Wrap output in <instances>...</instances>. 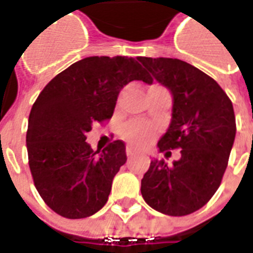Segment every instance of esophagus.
Instances as JSON below:
<instances>
[{"mask_svg":"<svg viewBox=\"0 0 253 253\" xmlns=\"http://www.w3.org/2000/svg\"><path fill=\"white\" fill-rule=\"evenodd\" d=\"M126 154H127V157H128V159H132V157H135L138 153L135 152V150H134V149L128 146V148L126 149Z\"/></svg>","mask_w":253,"mask_h":253,"instance_id":"34e87169","label":"esophagus"}]
</instances>
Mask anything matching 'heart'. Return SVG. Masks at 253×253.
<instances>
[{"label":"heart","mask_w":253,"mask_h":253,"mask_svg":"<svg viewBox=\"0 0 253 253\" xmlns=\"http://www.w3.org/2000/svg\"><path fill=\"white\" fill-rule=\"evenodd\" d=\"M122 135L126 139L127 142L131 143L134 146H142L148 142L149 139L153 135V128L148 125H141V123H130L127 125Z\"/></svg>","instance_id":"heart-1"}]
</instances>
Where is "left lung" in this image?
Instances as JSON below:
<instances>
[{
  "label": "left lung",
  "instance_id": "8db88e82",
  "mask_svg": "<svg viewBox=\"0 0 253 253\" xmlns=\"http://www.w3.org/2000/svg\"><path fill=\"white\" fill-rule=\"evenodd\" d=\"M138 61L172 94L170 123L157 148L181 149L172 165L152 160L141 194L159 212L187 215L205 206L221 184L236 137L233 105L211 77L190 63L173 58Z\"/></svg>",
  "mask_w": 253,
  "mask_h": 253
}]
</instances>
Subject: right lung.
<instances>
[{
  "mask_svg": "<svg viewBox=\"0 0 253 253\" xmlns=\"http://www.w3.org/2000/svg\"><path fill=\"white\" fill-rule=\"evenodd\" d=\"M134 80L150 83L134 58H84L52 78L32 105L30 169L38 192L59 215L90 217L108 201L114 176L127 161L125 142L93 152L85 139L94 123L112 116L121 89Z\"/></svg>",
  "mask_w": 253,
  "mask_h": 253,
  "instance_id": "add662e5",
  "label": "right lung"
}]
</instances>
